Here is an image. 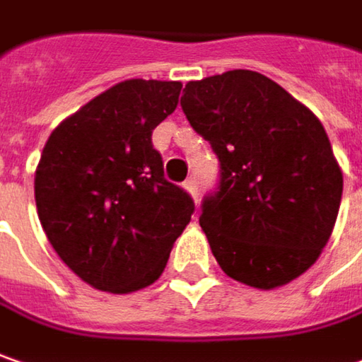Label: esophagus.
Here are the masks:
<instances>
[{
  "label": "esophagus",
  "mask_w": 362,
  "mask_h": 362,
  "mask_svg": "<svg viewBox=\"0 0 362 362\" xmlns=\"http://www.w3.org/2000/svg\"><path fill=\"white\" fill-rule=\"evenodd\" d=\"M184 188L194 199V202H199V182H197V178H188V180L184 182Z\"/></svg>",
  "instance_id": "esophagus-1"
}]
</instances>
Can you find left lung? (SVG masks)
<instances>
[{
    "label": "left lung",
    "mask_w": 362,
    "mask_h": 362,
    "mask_svg": "<svg viewBox=\"0 0 362 362\" xmlns=\"http://www.w3.org/2000/svg\"><path fill=\"white\" fill-rule=\"evenodd\" d=\"M180 106L221 165L199 219L221 270L262 291L301 276L328 244L342 199L320 118L250 69L188 81Z\"/></svg>",
    "instance_id": "8db88e82"
}]
</instances>
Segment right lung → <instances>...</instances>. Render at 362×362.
<instances>
[{"instance_id": "add662e5", "label": "right lung", "mask_w": 362, "mask_h": 362, "mask_svg": "<svg viewBox=\"0 0 362 362\" xmlns=\"http://www.w3.org/2000/svg\"><path fill=\"white\" fill-rule=\"evenodd\" d=\"M180 81L127 79L67 117L34 176L40 225L90 287L133 293L161 276L194 202L163 178L151 133L178 106Z\"/></svg>"}]
</instances>
